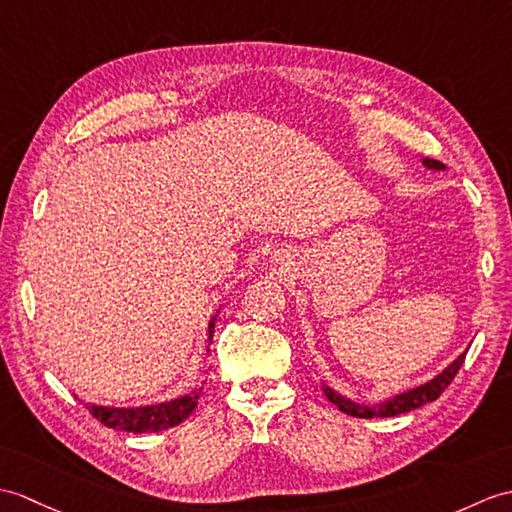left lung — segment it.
I'll use <instances>...</instances> for the list:
<instances>
[{"label":"left lung","instance_id":"left-lung-1","mask_svg":"<svg viewBox=\"0 0 512 512\" xmlns=\"http://www.w3.org/2000/svg\"><path fill=\"white\" fill-rule=\"evenodd\" d=\"M423 165L425 168L430 170H445V165L441 161H434V159H423ZM465 353H460L458 358L451 362L443 373H438L434 379H430V382H425L417 388H412L408 392H401V395H395L386 399L384 403H373V406H364V403H355L351 399H344L340 397L338 392L334 388L325 386V397L334 403V406H338V410H342L344 414H351V417H358V419H373V417H397V414H403V412H410V410H417L421 406H425V403L430 401H436L438 397L443 395V390L454 382L456 373L460 371L462 362H465Z\"/></svg>","mask_w":512,"mask_h":512}]
</instances>
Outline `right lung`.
Returning <instances> with one entry per match:
<instances>
[{
  "label": "right lung",
  "mask_w": 512,
  "mask_h": 512,
  "mask_svg": "<svg viewBox=\"0 0 512 512\" xmlns=\"http://www.w3.org/2000/svg\"><path fill=\"white\" fill-rule=\"evenodd\" d=\"M213 325H216V316L209 320V342L213 336ZM200 392L192 390L185 397H178L168 403H159V406H144V408H109V406H95V403H87V410L91 417L98 419L102 425L111 427V430H122V432H135V434H146V432H161L183 423L189 414L194 412L198 406Z\"/></svg>",
  "instance_id": "add662e5"
}]
</instances>
